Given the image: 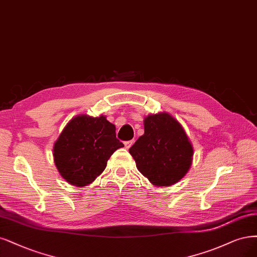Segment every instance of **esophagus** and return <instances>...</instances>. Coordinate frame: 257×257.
Masks as SVG:
<instances>
[{"mask_svg":"<svg viewBox=\"0 0 257 257\" xmlns=\"http://www.w3.org/2000/svg\"><path fill=\"white\" fill-rule=\"evenodd\" d=\"M134 144V140H130V141H125L124 143V147L125 149H130L132 147V145Z\"/></svg>","mask_w":257,"mask_h":257,"instance_id":"1","label":"esophagus"}]
</instances>
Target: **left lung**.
<instances>
[{
  "label": "left lung",
  "instance_id": "left-lung-1",
  "mask_svg": "<svg viewBox=\"0 0 257 257\" xmlns=\"http://www.w3.org/2000/svg\"><path fill=\"white\" fill-rule=\"evenodd\" d=\"M145 134L130 148L138 171L156 187L182 180L192 164L193 148L181 123L168 112L144 120Z\"/></svg>",
  "mask_w": 257,
  "mask_h": 257
}]
</instances>
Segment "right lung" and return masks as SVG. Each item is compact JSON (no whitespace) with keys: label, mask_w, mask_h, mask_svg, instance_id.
I'll return each instance as SVG.
<instances>
[{"label":"right lung","mask_w":257,"mask_h":257,"mask_svg":"<svg viewBox=\"0 0 257 257\" xmlns=\"http://www.w3.org/2000/svg\"><path fill=\"white\" fill-rule=\"evenodd\" d=\"M124 145L116 138V126L106 116L78 114L70 120L53 148L54 163L61 178L84 187L105 170L109 157Z\"/></svg>","instance_id":"right-lung-1"}]
</instances>
